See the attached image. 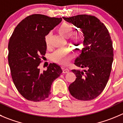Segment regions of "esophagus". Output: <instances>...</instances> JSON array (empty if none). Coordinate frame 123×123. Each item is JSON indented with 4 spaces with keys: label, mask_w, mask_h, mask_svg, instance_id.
Listing matches in <instances>:
<instances>
[{
    "label": "esophagus",
    "mask_w": 123,
    "mask_h": 123,
    "mask_svg": "<svg viewBox=\"0 0 123 123\" xmlns=\"http://www.w3.org/2000/svg\"><path fill=\"white\" fill-rule=\"evenodd\" d=\"M69 72V70L68 68H63V74L68 73V72Z\"/></svg>",
    "instance_id": "1"
}]
</instances>
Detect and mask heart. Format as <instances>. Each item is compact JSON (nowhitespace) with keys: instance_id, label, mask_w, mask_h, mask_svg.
<instances>
[{"instance_id":"obj_1","label":"heart","mask_w":123,"mask_h":123,"mask_svg":"<svg viewBox=\"0 0 123 123\" xmlns=\"http://www.w3.org/2000/svg\"><path fill=\"white\" fill-rule=\"evenodd\" d=\"M60 33L63 35L65 37H68L69 42L71 45L75 47L80 48L83 45L84 37L83 35L73 34L74 28L71 25L68 23H63L58 28ZM51 38V32L46 35L45 37V42L46 46L48 47L50 45ZM73 52L70 48H63L56 51L52 55V58L54 62L62 65H67L70 60L73 58Z\"/></svg>"}]
</instances>
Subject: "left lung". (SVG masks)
<instances>
[{
  "label": "left lung",
  "instance_id": "left-lung-1",
  "mask_svg": "<svg viewBox=\"0 0 123 123\" xmlns=\"http://www.w3.org/2000/svg\"><path fill=\"white\" fill-rule=\"evenodd\" d=\"M63 18L80 28L85 37V48L74 64L86 70H72L77 78L69 85V91L78 100H93L105 89L111 74L113 59L111 36L106 26L93 16L80 14Z\"/></svg>",
  "mask_w": 123,
  "mask_h": 123
}]
</instances>
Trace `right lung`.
<instances>
[{
  "label": "right lung",
  "instance_id": "1",
  "mask_svg": "<svg viewBox=\"0 0 123 123\" xmlns=\"http://www.w3.org/2000/svg\"><path fill=\"white\" fill-rule=\"evenodd\" d=\"M62 20L30 15L17 25L10 37L8 59L11 77L17 91L26 100L37 102L47 98L52 82L62 73L55 63H50L43 72L38 68L46 54L45 37Z\"/></svg>",
  "mask_w": 123,
  "mask_h": 123
}]
</instances>
